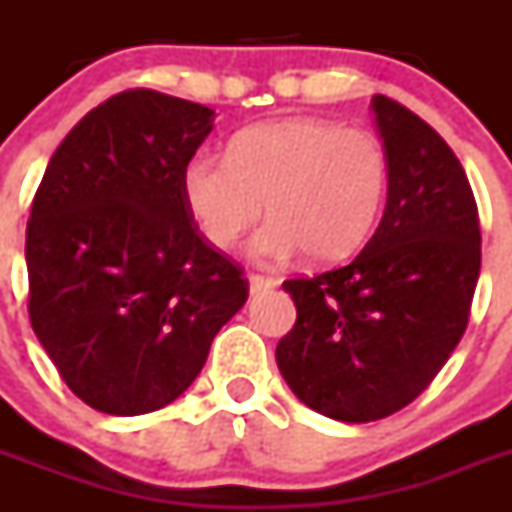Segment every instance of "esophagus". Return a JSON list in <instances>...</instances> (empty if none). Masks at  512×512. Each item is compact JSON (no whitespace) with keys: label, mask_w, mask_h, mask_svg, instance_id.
<instances>
[{"label":"esophagus","mask_w":512,"mask_h":512,"mask_svg":"<svg viewBox=\"0 0 512 512\" xmlns=\"http://www.w3.org/2000/svg\"><path fill=\"white\" fill-rule=\"evenodd\" d=\"M274 287H277V282L271 277H264V274H248V289H251V295H261V292Z\"/></svg>","instance_id":"obj_1"}]
</instances>
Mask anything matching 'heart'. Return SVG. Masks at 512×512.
<instances>
[{
  "instance_id": "b5f03b06",
  "label": "heart",
  "mask_w": 512,
  "mask_h": 512,
  "mask_svg": "<svg viewBox=\"0 0 512 512\" xmlns=\"http://www.w3.org/2000/svg\"><path fill=\"white\" fill-rule=\"evenodd\" d=\"M390 161L369 130L287 117L241 130L228 156L197 151L182 171L189 212L207 241L233 246L261 215L248 256L284 264L307 251L330 264L359 251L382 212Z\"/></svg>"
}]
</instances>
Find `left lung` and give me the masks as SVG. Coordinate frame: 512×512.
<instances>
[{
	"label": "left lung",
	"mask_w": 512,
	"mask_h": 512,
	"mask_svg": "<svg viewBox=\"0 0 512 512\" xmlns=\"http://www.w3.org/2000/svg\"><path fill=\"white\" fill-rule=\"evenodd\" d=\"M390 161L377 233L346 266L282 284L297 307L277 346L289 390L343 423L387 418L433 382L469 323L482 264L469 179L446 140L395 99H372Z\"/></svg>",
	"instance_id": "obj_1"
}]
</instances>
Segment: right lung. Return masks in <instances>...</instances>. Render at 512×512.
Listing matches in <instances>:
<instances>
[{"label":"right lung","instance_id":"add662e5","mask_svg":"<svg viewBox=\"0 0 512 512\" xmlns=\"http://www.w3.org/2000/svg\"><path fill=\"white\" fill-rule=\"evenodd\" d=\"M215 112L153 89L115 94L63 138L27 220V312L79 400L143 415L187 390L248 300L205 241L182 171Z\"/></svg>","mask_w":512,"mask_h":512}]
</instances>
